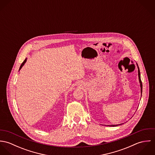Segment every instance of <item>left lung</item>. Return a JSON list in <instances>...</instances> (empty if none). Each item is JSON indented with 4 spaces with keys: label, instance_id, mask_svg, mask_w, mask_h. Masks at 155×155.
Segmentation results:
<instances>
[{
    "label": "left lung",
    "instance_id": "obj_1",
    "mask_svg": "<svg viewBox=\"0 0 155 155\" xmlns=\"http://www.w3.org/2000/svg\"><path fill=\"white\" fill-rule=\"evenodd\" d=\"M137 66H138V64H137ZM138 77H139V81H140V87H141V92L142 93V88H143V85H142V82H141V78H140V69H139V67L138 66ZM121 125V124H119L118 125ZM111 127H116V126H117V125H109Z\"/></svg>",
    "mask_w": 155,
    "mask_h": 155
}]
</instances>
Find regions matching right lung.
I'll use <instances>...</instances> for the list:
<instances>
[{
    "label": "right lung",
    "instance_id": "1",
    "mask_svg": "<svg viewBox=\"0 0 155 155\" xmlns=\"http://www.w3.org/2000/svg\"><path fill=\"white\" fill-rule=\"evenodd\" d=\"M26 60H27V59H26V58H25V60H24V61H23V62H22V64H21V66H20V69H21V68H22V67L23 66H24V63H25V62H26Z\"/></svg>",
    "mask_w": 155,
    "mask_h": 155
}]
</instances>
